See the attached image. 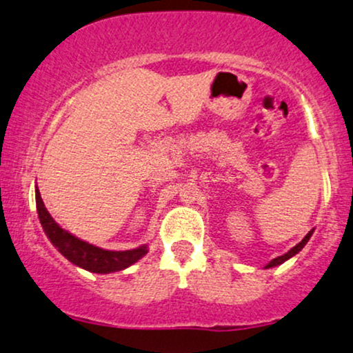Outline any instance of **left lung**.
Wrapping results in <instances>:
<instances>
[{"instance_id": "left-lung-1", "label": "left lung", "mask_w": 353, "mask_h": 353, "mask_svg": "<svg viewBox=\"0 0 353 353\" xmlns=\"http://www.w3.org/2000/svg\"><path fill=\"white\" fill-rule=\"evenodd\" d=\"M312 232H314V230H310V232L309 234H307V236L305 237H303L302 239V241L301 242H299V244L297 245H295V247H292V249H290L289 250V252H287V254H283V255H279V257H275V259H272V261H270L269 262V264H267L265 265V269H270V267H275V265H281V264H283V262H285V261H289V259L290 257H294V255H297L299 252H301V250L303 249V245H305L307 244V242H309V239L312 237Z\"/></svg>"}]
</instances>
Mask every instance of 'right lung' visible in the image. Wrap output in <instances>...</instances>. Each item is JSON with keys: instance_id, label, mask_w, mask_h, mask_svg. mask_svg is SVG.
Returning a JSON list of instances; mask_svg holds the SVG:
<instances>
[{"instance_id": "add662e5", "label": "right lung", "mask_w": 353, "mask_h": 353, "mask_svg": "<svg viewBox=\"0 0 353 353\" xmlns=\"http://www.w3.org/2000/svg\"><path fill=\"white\" fill-rule=\"evenodd\" d=\"M36 209H38L39 222H41L44 234L50 239L51 244L68 261L81 269L89 270V272L109 274L124 270L148 254V245H141L132 250H104L74 237L51 217V214L44 208L38 188H36Z\"/></svg>"}]
</instances>
